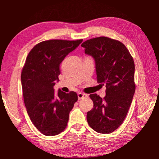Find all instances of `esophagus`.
Returning <instances> with one entry per match:
<instances>
[{"mask_svg":"<svg viewBox=\"0 0 159 159\" xmlns=\"http://www.w3.org/2000/svg\"><path fill=\"white\" fill-rule=\"evenodd\" d=\"M78 99H83V98H88V95L84 93H79L78 94Z\"/></svg>","mask_w":159,"mask_h":159,"instance_id":"esophagus-1","label":"esophagus"}]
</instances>
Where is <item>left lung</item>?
Segmentation results:
<instances>
[{
	"instance_id": "8db88e82",
	"label": "left lung",
	"mask_w": 159,
	"mask_h": 159,
	"mask_svg": "<svg viewBox=\"0 0 159 159\" xmlns=\"http://www.w3.org/2000/svg\"><path fill=\"white\" fill-rule=\"evenodd\" d=\"M81 46L93 57L97 80L105 84L106 95L91 94L93 108L87 113L89 125L99 133L109 134L123 122L135 91L133 58L123 43L102 36L85 41Z\"/></svg>"
}]
</instances>
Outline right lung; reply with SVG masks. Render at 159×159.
I'll list each match as a JSON object with an SVG mask.
<instances>
[{
    "instance_id": "right-lung-1",
    "label": "right lung",
    "mask_w": 159,
    "mask_h": 159,
    "mask_svg": "<svg viewBox=\"0 0 159 159\" xmlns=\"http://www.w3.org/2000/svg\"><path fill=\"white\" fill-rule=\"evenodd\" d=\"M82 41H43L33 48L26 59L21 74L24 102L34 125L46 136L64 131L78 101L74 91L66 93L59 89L56 94L54 86L59 81L61 61Z\"/></svg>"
}]
</instances>
